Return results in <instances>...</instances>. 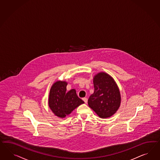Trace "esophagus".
I'll return each instance as SVG.
<instances>
[{"mask_svg":"<svg viewBox=\"0 0 160 160\" xmlns=\"http://www.w3.org/2000/svg\"><path fill=\"white\" fill-rule=\"evenodd\" d=\"M82 99H83V101H84V102H85V103H87V102H88V99H87V98H83Z\"/></svg>","mask_w":160,"mask_h":160,"instance_id":"34e87169","label":"esophagus"}]
</instances>
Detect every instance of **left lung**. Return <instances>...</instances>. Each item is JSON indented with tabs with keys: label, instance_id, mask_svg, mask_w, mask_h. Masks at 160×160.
<instances>
[{
	"label": "left lung",
	"instance_id": "8db88e82",
	"mask_svg": "<svg viewBox=\"0 0 160 160\" xmlns=\"http://www.w3.org/2000/svg\"><path fill=\"white\" fill-rule=\"evenodd\" d=\"M94 93L88 99L89 106L100 118L105 119L114 114L120 105V94L116 83L108 74L98 73L93 78Z\"/></svg>",
	"mask_w": 160,
	"mask_h": 160
}]
</instances>
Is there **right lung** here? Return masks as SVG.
<instances>
[{
  "label": "right lung",
  "instance_id": "1",
  "mask_svg": "<svg viewBox=\"0 0 160 160\" xmlns=\"http://www.w3.org/2000/svg\"><path fill=\"white\" fill-rule=\"evenodd\" d=\"M67 83L55 82L51 88L48 105L51 109L58 117L64 118L84 102L78 98L75 89L67 92Z\"/></svg>",
  "mask_w": 160,
  "mask_h": 160
}]
</instances>
